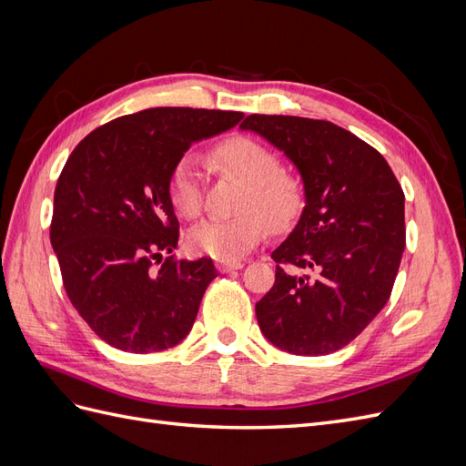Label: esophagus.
Returning <instances> with one entry per match:
<instances>
[{
    "mask_svg": "<svg viewBox=\"0 0 466 466\" xmlns=\"http://www.w3.org/2000/svg\"><path fill=\"white\" fill-rule=\"evenodd\" d=\"M243 268V262H218V270L228 274V272H233V270H241Z\"/></svg>",
    "mask_w": 466,
    "mask_h": 466,
    "instance_id": "34e87169",
    "label": "esophagus"
}]
</instances>
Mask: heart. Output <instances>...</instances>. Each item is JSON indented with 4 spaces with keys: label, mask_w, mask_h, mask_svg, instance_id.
<instances>
[{
    "label": "heart",
    "mask_w": 466,
    "mask_h": 466,
    "mask_svg": "<svg viewBox=\"0 0 466 466\" xmlns=\"http://www.w3.org/2000/svg\"><path fill=\"white\" fill-rule=\"evenodd\" d=\"M209 159L221 173L245 182L231 219H209L190 231L188 245L196 255L219 262H237L255 250L274 231H288L305 208L303 178L281 167L279 155L250 136H229L209 149ZM168 200L180 218L196 219L204 209L198 165L180 157L168 177Z\"/></svg>",
    "instance_id": "heart-1"
}]
</instances>
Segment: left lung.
<instances>
[{
    "mask_svg": "<svg viewBox=\"0 0 466 466\" xmlns=\"http://www.w3.org/2000/svg\"><path fill=\"white\" fill-rule=\"evenodd\" d=\"M241 128L284 149L305 182L298 228L272 252L258 327L289 354H332L390 298L406 245L400 182L375 147L332 122L248 115Z\"/></svg>",
    "mask_w": 466,
    "mask_h": 466,
    "instance_id": "left-lung-1",
    "label": "left lung"
}]
</instances>
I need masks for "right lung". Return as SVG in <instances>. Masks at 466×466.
Returning <instances> with one entry per match:
<instances>
[{
	"label": "right lung",
	"instance_id": "add662e5",
	"mask_svg": "<svg viewBox=\"0 0 466 466\" xmlns=\"http://www.w3.org/2000/svg\"><path fill=\"white\" fill-rule=\"evenodd\" d=\"M243 112L157 106L98 126L69 155L54 190L50 243L64 289L91 330L122 351L151 354L185 338L211 258L178 260L168 177L196 139Z\"/></svg>",
	"mask_w": 466,
	"mask_h": 466
}]
</instances>
